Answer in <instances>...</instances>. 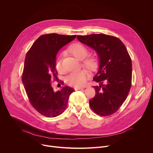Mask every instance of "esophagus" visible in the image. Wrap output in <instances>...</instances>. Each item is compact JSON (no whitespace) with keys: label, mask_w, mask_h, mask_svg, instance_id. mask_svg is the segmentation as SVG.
Here are the masks:
<instances>
[{"label":"esophagus","mask_w":153,"mask_h":153,"mask_svg":"<svg viewBox=\"0 0 153 153\" xmlns=\"http://www.w3.org/2000/svg\"><path fill=\"white\" fill-rule=\"evenodd\" d=\"M84 88L83 87H77V88H75V90L77 91V90H81V89H83Z\"/></svg>","instance_id":"obj_1"}]
</instances>
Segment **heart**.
Segmentation results:
<instances>
[{
	"label": "heart",
	"mask_w": 153,
	"mask_h": 153,
	"mask_svg": "<svg viewBox=\"0 0 153 153\" xmlns=\"http://www.w3.org/2000/svg\"><path fill=\"white\" fill-rule=\"evenodd\" d=\"M68 52L73 55L77 59L82 61V65L84 67L91 71L96 70L98 66V61L96 58L92 56H87L88 55V50L87 48L80 43H74L70 45L68 48ZM55 67L59 73L64 71L62 66V55H59L55 61ZM89 77V73L88 70L83 69L79 71L70 73L66 78L68 84L76 87L84 86Z\"/></svg>",
	"instance_id": "b5f03b06"
}]
</instances>
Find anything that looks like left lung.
I'll return each instance as SVG.
<instances>
[{
    "mask_svg": "<svg viewBox=\"0 0 153 153\" xmlns=\"http://www.w3.org/2000/svg\"><path fill=\"white\" fill-rule=\"evenodd\" d=\"M82 43L92 48L99 59L98 70L93 80L95 95L89 101L92 110L100 116L117 112L124 102L131 88L132 64L123 42L106 34L77 36Z\"/></svg>",
    "mask_w": 153,
    "mask_h": 153,
    "instance_id": "left-lung-1",
    "label": "left lung"
}]
</instances>
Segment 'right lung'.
Here are the masks:
<instances>
[{
  "label": "right lung",
  "mask_w": 153,
  "mask_h": 153,
  "mask_svg": "<svg viewBox=\"0 0 153 153\" xmlns=\"http://www.w3.org/2000/svg\"><path fill=\"white\" fill-rule=\"evenodd\" d=\"M76 37L57 33L42 35L26 54L22 82L30 104L44 116L56 117L62 114L70 94L74 91L67 86L54 91L51 80L57 79L55 61L59 50Z\"/></svg>",
  "instance_id": "obj_1"
}]
</instances>
